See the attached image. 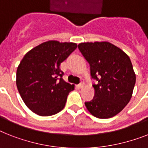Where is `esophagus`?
<instances>
[{
	"label": "esophagus",
	"mask_w": 148,
	"mask_h": 148,
	"mask_svg": "<svg viewBox=\"0 0 148 148\" xmlns=\"http://www.w3.org/2000/svg\"><path fill=\"white\" fill-rule=\"evenodd\" d=\"M84 80H81V81H80V84H79L77 85V86L78 87H82V86H84Z\"/></svg>",
	"instance_id": "esophagus-1"
}]
</instances>
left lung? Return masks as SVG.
Wrapping results in <instances>:
<instances>
[{
  "mask_svg": "<svg viewBox=\"0 0 148 148\" xmlns=\"http://www.w3.org/2000/svg\"><path fill=\"white\" fill-rule=\"evenodd\" d=\"M78 49L90 64L95 94L85 102L93 116L109 119L119 113L132 96L136 81L132 64L128 55L108 42H83Z\"/></svg>",
  "mask_w": 148,
  "mask_h": 148,
  "instance_id": "8db88e82",
  "label": "left lung"
}]
</instances>
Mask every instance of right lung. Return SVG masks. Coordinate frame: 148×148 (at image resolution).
I'll use <instances>...</instances> for the list:
<instances>
[{
    "mask_svg": "<svg viewBox=\"0 0 148 148\" xmlns=\"http://www.w3.org/2000/svg\"><path fill=\"white\" fill-rule=\"evenodd\" d=\"M76 43L48 41L24 55L16 71V86L26 106L49 116L59 112L74 86L63 80L60 64L76 49Z\"/></svg>",
    "mask_w": 148,
    "mask_h": 148,
    "instance_id": "add662e5",
    "label": "right lung"
}]
</instances>
